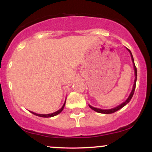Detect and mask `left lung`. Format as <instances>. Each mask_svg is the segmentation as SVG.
Segmentation results:
<instances>
[{
  "label": "left lung",
  "instance_id": "left-lung-1",
  "mask_svg": "<svg viewBox=\"0 0 152 152\" xmlns=\"http://www.w3.org/2000/svg\"><path fill=\"white\" fill-rule=\"evenodd\" d=\"M127 50H129V52L130 54H131V57H132V62H133V64H134V72H135V73H134V74H135V79H134V86H133V88H132V92H131L129 96L128 97V99H127L124 102L122 103L121 104H120V105H118V106H116V107L113 108V109H97V108L93 107V106H91L89 105V107L91 109H93L94 111H96V112H98V113H101V114H112V113L116 112V111H117L118 110H119L120 109H121L122 107H124V106H126V104L130 102L131 99H132V96H133L134 93V91H135V88H136V82H137V67H136L135 64H134V58H133V56H132V52H131V50L129 49H128V48H127Z\"/></svg>",
  "mask_w": 152,
  "mask_h": 152
}]
</instances>
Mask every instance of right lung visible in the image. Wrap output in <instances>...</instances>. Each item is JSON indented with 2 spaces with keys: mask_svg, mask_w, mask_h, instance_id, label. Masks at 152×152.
Wrapping results in <instances>:
<instances>
[{
  "mask_svg": "<svg viewBox=\"0 0 152 152\" xmlns=\"http://www.w3.org/2000/svg\"><path fill=\"white\" fill-rule=\"evenodd\" d=\"M65 104H66V101L65 102H64V105L61 107V109H60L58 110V111H56V112L54 113H52V114H36V113H34L33 112V111H31L32 114H34V115H36V116H40V117H45V118H48V117H52V116H56V115H58V114H60L61 112L63 111V109H64V106H65Z\"/></svg>",
  "mask_w": 152,
  "mask_h": 152,
  "instance_id": "obj_1",
  "label": "right lung"
}]
</instances>
